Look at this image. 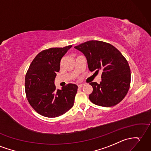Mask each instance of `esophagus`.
Masks as SVG:
<instances>
[{
  "label": "esophagus",
  "mask_w": 151,
  "mask_h": 151,
  "mask_svg": "<svg viewBox=\"0 0 151 151\" xmlns=\"http://www.w3.org/2000/svg\"><path fill=\"white\" fill-rule=\"evenodd\" d=\"M85 85H86L85 83H80L78 86V87H80V88H81V87H83Z\"/></svg>",
  "instance_id": "1"
}]
</instances>
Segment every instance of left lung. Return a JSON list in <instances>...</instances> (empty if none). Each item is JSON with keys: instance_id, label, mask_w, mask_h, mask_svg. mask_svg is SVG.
<instances>
[{"instance_id": "8db88e82", "label": "left lung", "mask_w": 151, "mask_h": 151, "mask_svg": "<svg viewBox=\"0 0 151 151\" xmlns=\"http://www.w3.org/2000/svg\"><path fill=\"white\" fill-rule=\"evenodd\" d=\"M85 56L89 70L101 72L100 83L91 82L93 91L89 100L102 107L118 104L127 94L131 83V70L127 60L110 44L90 40L75 47Z\"/></svg>"}]
</instances>
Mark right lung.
Listing matches in <instances>:
<instances>
[{
  "label": "right lung",
  "instance_id": "obj_1",
  "mask_svg": "<svg viewBox=\"0 0 151 151\" xmlns=\"http://www.w3.org/2000/svg\"><path fill=\"white\" fill-rule=\"evenodd\" d=\"M71 47H52L41 51L31 62L26 73L27 99L31 107L44 116H59L74 105L78 86L68 83L62 89H57L55 85L61 59Z\"/></svg>",
  "mask_w": 151,
  "mask_h": 151
}]
</instances>
